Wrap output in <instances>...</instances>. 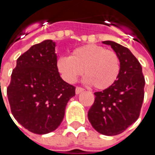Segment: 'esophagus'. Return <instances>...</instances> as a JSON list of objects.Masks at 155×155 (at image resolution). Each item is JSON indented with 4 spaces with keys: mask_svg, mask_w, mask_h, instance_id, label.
I'll return each mask as SVG.
<instances>
[{
    "mask_svg": "<svg viewBox=\"0 0 155 155\" xmlns=\"http://www.w3.org/2000/svg\"><path fill=\"white\" fill-rule=\"evenodd\" d=\"M84 91V88L80 87V86H76V88H75V93H76V94H80V93L83 92Z\"/></svg>",
    "mask_w": 155,
    "mask_h": 155,
    "instance_id": "obj_1",
    "label": "esophagus"
}]
</instances>
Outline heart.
Masks as SVG:
<instances>
[{
    "instance_id": "1",
    "label": "heart",
    "mask_w": 155,
    "mask_h": 155,
    "mask_svg": "<svg viewBox=\"0 0 155 155\" xmlns=\"http://www.w3.org/2000/svg\"><path fill=\"white\" fill-rule=\"evenodd\" d=\"M57 67L70 83L83 73L85 81L98 90L113 85L120 71V61L115 51L100 45L89 44L75 48L71 56H63L57 61Z\"/></svg>"
}]
</instances>
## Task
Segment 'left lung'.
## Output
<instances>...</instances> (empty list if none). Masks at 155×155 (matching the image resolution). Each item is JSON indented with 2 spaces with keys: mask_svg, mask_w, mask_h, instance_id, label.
<instances>
[{
  "mask_svg": "<svg viewBox=\"0 0 155 155\" xmlns=\"http://www.w3.org/2000/svg\"><path fill=\"white\" fill-rule=\"evenodd\" d=\"M110 45L119 55L120 71L110 87L94 92L88 119L94 130L104 135L121 134L140 116L144 97V76L141 64L128 48L114 41Z\"/></svg>",
  "mask_w": 155,
  "mask_h": 155,
  "instance_id": "obj_1",
  "label": "left lung"
}]
</instances>
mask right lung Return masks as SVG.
<instances>
[{"label":"right lung","instance_id":"add662e5","mask_svg":"<svg viewBox=\"0 0 155 155\" xmlns=\"http://www.w3.org/2000/svg\"><path fill=\"white\" fill-rule=\"evenodd\" d=\"M54 51L51 40L32 45L17 59L6 91L12 115L37 134L57 129L68 101L75 94L74 85L61 79Z\"/></svg>","mask_w":155,"mask_h":155}]
</instances>
